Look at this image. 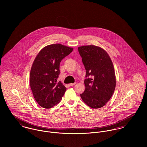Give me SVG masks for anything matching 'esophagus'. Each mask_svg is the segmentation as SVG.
<instances>
[{"instance_id":"1","label":"esophagus","mask_w":147,"mask_h":147,"mask_svg":"<svg viewBox=\"0 0 147 147\" xmlns=\"http://www.w3.org/2000/svg\"><path fill=\"white\" fill-rule=\"evenodd\" d=\"M76 84V83H71V84H69L68 85L69 86H74V85H75Z\"/></svg>"}]
</instances>
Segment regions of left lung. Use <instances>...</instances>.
I'll return each instance as SVG.
<instances>
[{
	"instance_id": "left-lung-1",
	"label": "left lung",
	"mask_w": 147,
	"mask_h": 147,
	"mask_svg": "<svg viewBox=\"0 0 147 147\" xmlns=\"http://www.w3.org/2000/svg\"><path fill=\"white\" fill-rule=\"evenodd\" d=\"M78 51L86 69L85 89L80 96L89 107H102L110 99L115 88L113 62L107 52L98 46H83L78 47Z\"/></svg>"
}]
</instances>
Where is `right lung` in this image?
<instances>
[{
	"label": "right lung",
	"instance_id": "add662e5",
	"mask_svg": "<svg viewBox=\"0 0 147 147\" xmlns=\"http://www.w3.org/2000/svg\"><path fill=\"white\" fill-rule=\"evenodd\" d=\"M73 48L61 44H52L43 47L36 57L30 72V85L37 102L45 109L58 104L66 90L61 81L59 65Z\"/></svg>",
	"mask_w": 147,
	"mask_h": 147
}]
</instances>
